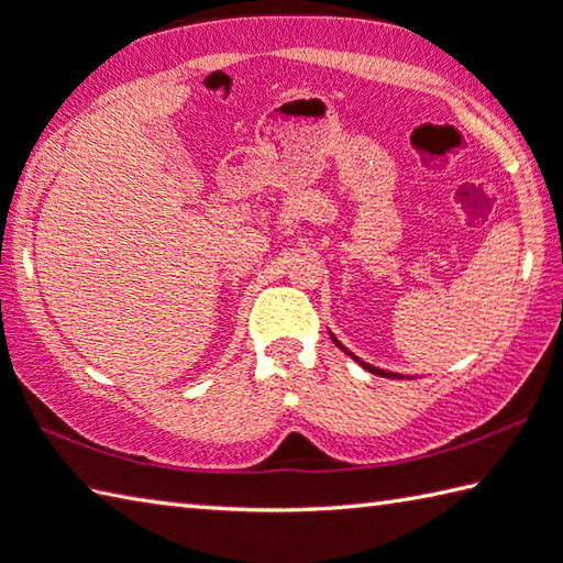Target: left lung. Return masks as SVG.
<instances>
[{"instance_id":"8db88e82","label":"left lung","mask_w":563,"mask_h":563,"mask_svg":"<svg viewBox=\"0 0 563 563\" xmlns=\"http://www.w3.org/2000/svg\"><path fill=\"white\" fill-rule=\"evenodd\" d=\"M331 341H333V343H336L341 351H345V349H343V345H341V343H339L336 339H333V336H331ZM345 353H349V351H345ZM349 355L353 357V361H355V363H361V365H363V367L367 369V373H375V375H382V377H391V379H394V377H401V375H397V373H385V369H379V367H375V365H369V363H363V361H361V357H355L353 353H349Z\"/></svg>"}]
</instances>
